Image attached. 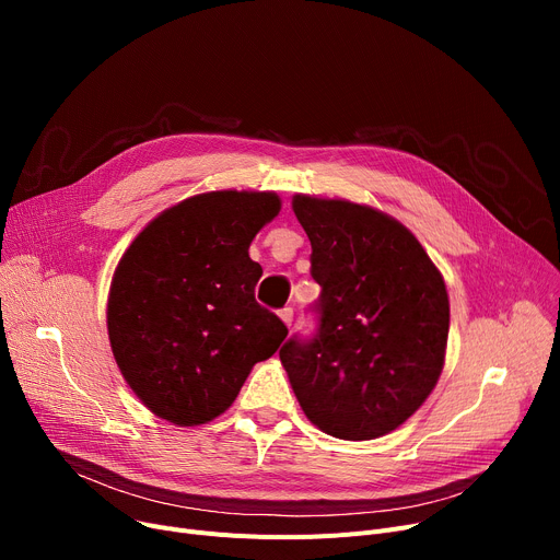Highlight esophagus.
<instances>
[{"label": "esophagus", "instance_id": "esophagus-1", "mask_svg": "<svg viewBox=\"0 0 560 560\" xmlns=\"http://www.w3.org/2000/svg\"><path fill=\"white\" fill-rule=\"evenodd\" d=\"M279 317L285 322V327H292V319H295V311H292L290 306H285V308L279 311Z\"/></svg>", "mask_w": 560, "mask_h": 560}]
</instances>
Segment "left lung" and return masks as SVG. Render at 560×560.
Returning a JSON list of instances; mask_svg holds the SVG:
<instances>
[{
	"label": "left lung",
	"instance_id": "obj_1",
	"mask_svg": "<svg viewBox=\"0 0 560 560\" xmlns=\"http://www.w3.org/2000/svg\"><path fill=\"white\" fill-rule=\"evenodd\" d=\"M319 283L313 338L279 359L306 418L334 438L372 440L404 424L443 372L450 300L443 277L397 220L370 206L298 195Z\"/></svg>",
	"mask_w": 560,
	"mask_h": 560
}]
</instances>
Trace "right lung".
I'll use <instances>...</instances> for the list:
<instances>
[{
  "instance_id": "right-lung-1",
  "label": "right lung",
  "mask_w": 560,
  "mask_h": 560,
  "mask_svg": "<svg viewBox=\"0 0 560 560\" xmlns=\"http://www.w3.org/2000/svg\"><path fill=\"white\" fill-rule=\"evenodd\" d=\"M275 192H203L147 224L117 265L108 340L122 376L154 416L195 427L238 397L249 370L288 329L254 298L249 245L277 218Z\"/></svg>"
}]
</instances>
